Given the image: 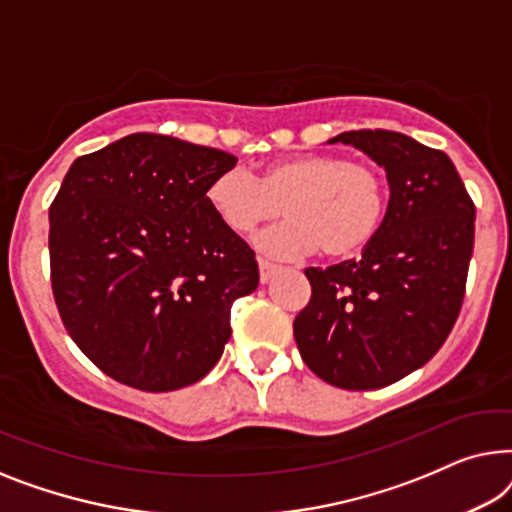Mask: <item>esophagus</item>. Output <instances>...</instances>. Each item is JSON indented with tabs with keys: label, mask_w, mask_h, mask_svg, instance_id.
<instances>
[{
	"label": "esophagus",
	"mask_w": 512,
	"mask_h": 512,
	"mask_svg": "<svg viewBox=\"0 0 512 512\" xmlns=\"http://www.w3.org/2000/svg\"><path fill=\"white\" fill-rule=\"evenodd\" d=\"M257 264H259V280H262V283H269V280L273 278V273H278V269H280L278 264L266 262V259H257Z\"/></svg>",
	"instance_id": "esophagus-1"
}]
</instances>
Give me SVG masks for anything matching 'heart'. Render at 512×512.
Segmentation results:
<instances>
[{
    "label": "heart",
    "mask_w": 512,
    "mask_h": 512,
    "mask_svg": "<svg viewBox=\"0 0 512 512\" xmlns=\"http://www.w3.org/2000/svg\"><path fill=\"white\" fill-rule=\"evenodd\" d=\"M206 201L234 234L255 232L283 211L290 220L255 241L271 257H304L318 248L327 257H350L380 229L387 185L371 164L308 153L269 164L259 178L229 167L208 183Z\"/></svg>",
    "instance_id": "heart-1"
}]
</instances>
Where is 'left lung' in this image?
<instances>
[{
	"instance_id": "1",
	"label": "left lung",
	"mask_w": 512,
	"mask_h": 512,
	"mask_svg": "<svg viewBox=\"0 0 512 512\" xmlns=\"http://www.w3.org/2000/svg\"><path fill=\"white\" fill-rule=\"evenodd\" d=\"M390 183L380 229L359 259L308 266L311 301L294 318L308 369L341 390L397 383L436 355L462 311L475 206L443 150L390 129L343 132Z\"/></svg>"
}]
</instances>
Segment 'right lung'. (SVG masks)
<instances>
[{"mask_svg": "<svg viewBox=\"0 0 512 512\" xmlns=\"http://www.w3.org/2000/svg\"><path fill=\"white\" fill-rule=\"evenodd\" d=\"M236 157L129 134L71 164L50 204V285L69 336L122 385L171 392L218 364L255 253L206 201Z\"/></svg>", "mask_w": 512, "mask_h": 512, "instance_id": "1", "label": "right lung"}]
</instances>
